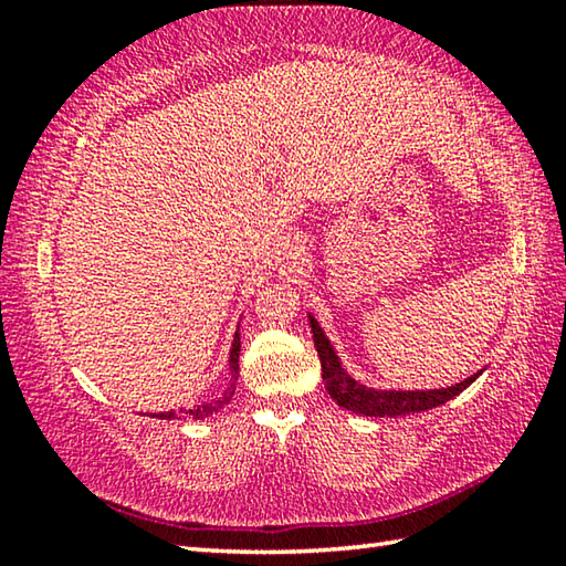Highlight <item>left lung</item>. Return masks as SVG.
Returning a JSON list of instances; mask_svg holds the SVG:
<instances>
[{
  "instance_id": "obj_1",
  "label": "left lung",
  "mask_w": 566,
  "mask_h": 566,
  "mask_svg": "<svg viewBox=\"0 0 566 566\" xmlns=\"http://www.w3.org/2000/svg\"><path fill=\"white\" fill-rule=\"evenodd\" d=\"M306 319H310L314 347H317L319 361H322V379L324 387H327L329 397L337 401L342 409L354 411V415L361 417H401V415H415V411H427L434 409L444 401L454 399L457 395L472 385V381L482 375L484 369H479L476 375L467 377L464 381L452 387H439V389H377L367 387L364 381L354 379L339 359L337 349L329 342L327 334L319 327V322L306 312Z\"/></svg>"
}]
</instances>
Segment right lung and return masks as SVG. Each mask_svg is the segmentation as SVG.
<instances>
[{
    "mask_svg": "<svg viewBox=\"0 0 566 566\" xmlns=\"http://www.w3.org/2000/svg\"><path fill=\"white\" fill-rule=\"evenodd\" d=\"M239 349H242V342H239V327L234 332V339H232V347H229V359H227V371H229V385L222 391V395L214 397V399H207V401H199V405L189 407V409H169V411H157V415H149L155 419H207L217 415V411H222L229 401L234 397V389H237V379H239Z\"/></svg>",
    "mask_w": 566,
    "mask_h": 566,
    "instance_id": "add662e5",
    "label": "right lung"
}]
</instances>
